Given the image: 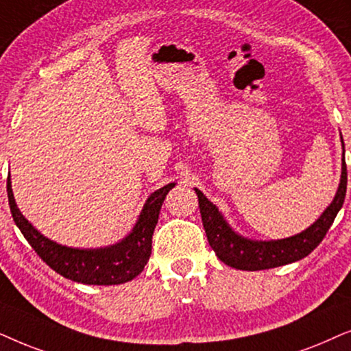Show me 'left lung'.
Returning a JSON list of instances; mask_svg holds the SVG:
<instances>
[{
    "label": "left lung",
    "instance_id": "8db88e82",
    "mask_svg": "<svg viewBox=\"0 0 351 351\" xmlns=\"http://www.w3.org/2000/svg\"><path fill=\"white\" fill-rule=\"evenodd\" d=\"M342 139V134H340ZM342 149L345 152L343 139ZM199 199L200 217L208 244L224 265L242 271H260L289 265L310 255L324 239L326 232L332 226L339 210L342 208L345 194H347V165L342 158V175H340L339 189L332 202L321 213L311 226L295 236L276 241H255L241 236L230 226L219 212L217 205L205 197L202 191L194 188Z\"/></svg>",
    "mask_w": 351,
    "mask_h": 351
}]
</instances>
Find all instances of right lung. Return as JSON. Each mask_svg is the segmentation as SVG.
I'll use <instances>...</instances> for the list:
<instances>
[{"label": "right lung", "instance_id": "right-lung-1", "mask_svg": "<svg viewBox=\"0 0 351 351\" xmlns=\"http://www.w3.org/2000/svg\"><path fill=\"white\" fill-rule=\"evenodd\" d=\"M175 184L163 186L149 195L133 230L123 239L97 249L67 247L41 234L19 210L12 194L11 175L8 176V199L16 226L49 268L73 282L115 286L132 281L146 266L151 256L152 234L158 221V213L168 191L175 188Z\"/></svg>", "mask_w": 351, "mask_h": 351}]
</instances>
